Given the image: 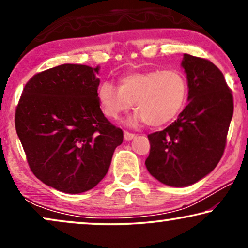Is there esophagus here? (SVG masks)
<instances>
[{
	"label": "esophagus",
	"instance_id": "obj_1",
	"mask_svg": "<svg viewBox=\"0 0 248 248\" xmlns=\"http://www.w3.org/2000/svg\"><path fill=\"white\" fill-rule=\"evenodd\" d=\"M135 138V134L134 133H131V132H127V131H124V139L126 141H131L132 139Z\"/></svg>",
	"mask_w": 248,
	"mask_h": 248
}]
</instances>
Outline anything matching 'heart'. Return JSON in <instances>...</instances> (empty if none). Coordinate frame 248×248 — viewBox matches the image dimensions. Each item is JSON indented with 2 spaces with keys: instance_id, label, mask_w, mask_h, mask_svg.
Segmentation results:
<instances>
[{
  "instance_id": "b5f03b06",
  "label": "heart",
  "mask_w": 248,
  "mask_h": 248,
  "mask_svg": "<svg viewBox=\"0 0 248 248\" xmlns=\"http://www.w3.org/2000/svg\"><path fill=\"white\" fill-rule=\"evenodd\" d=\"M187 93V79L182 71L155 69L124 74L118 87L104 81L98 87L97 98L105 116L118 120L133 103L138 111L131 123L147 122L150 126H160L181 113Z\"/></svg>"
}]
</instances>
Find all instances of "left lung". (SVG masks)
<instances>
[{"instance_id":"1","label":"left lung","mask_w":248,"mask_h":248,"mask_svg":"<svg viewBox=\"0 0 248 248\" xmlns=\"http://www.w3.org/2000/svg\"><path fill=\"white\" fill-rule=\"evenodd\" d=\"M188 104L165 130L148 135V171L162 184L184 187L211 172L221 159L233 98L221 71L209 60L184 54Z\"/></svg>"}]
</instances>
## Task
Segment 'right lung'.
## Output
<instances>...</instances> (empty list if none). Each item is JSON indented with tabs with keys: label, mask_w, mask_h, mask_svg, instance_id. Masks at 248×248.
I'll return each instance as SVG.
<instances>
[{
	"label": "right lung",
	"mask_w": 248,
	"mask_h": 248,
	"mask_svg": "<svg viewBox=\"0 0 248 248\" xmlns=\"http://www.w3.org/2000/svg\"><path fill=\"white\" fill-rule=\"evenodd\" d=\"M100 67L63 64L36 73L22 90L15 124L27 161L44 184L78 194L107 174L123 131L97 98Z\"/></svg>",
	"instance_id": "1"
}]
</instances>
